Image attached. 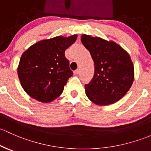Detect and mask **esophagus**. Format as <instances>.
<instances>
[{"mask_svg": "<svg viewBox=\"0 0 151 151\" xmlns=\"http://www.w3.org/2000/svg\"><path fill=\"white\" fill-rule=\"evenodd\" d=\"M79 72H80L79 69H77V70H76L74 71V74H75V75H77V74L79 73Z\"/></svg>", "mask_w": 151, "mask_h": 151, "instance_id": "1", "label": "esophagus"}]
</instances>
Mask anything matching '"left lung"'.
Masks as SVG:
<instances>
[{
    "label": "left lung",
    "instance_id": "1",
    "mask_svg": "<svg viewBox=\"0 0 151 151\" xmlns=\"http://www.w3.org/2000/svg\"><path fill=\"white\" fill-rule=\"evenodd\" d=\"M81 43L89 51L94 63V75L85 85L88 99L98 105H108L121 99L134 81L130 56L114 41L83 34Z\"/></svg>",
    "mask_w": 151,
    "mask_h": 151
}]
</instances>
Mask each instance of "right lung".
<instances>
[{
	"mask_svg": "<svg viewBox=\"0 0 151 151\" xmlns=\"http://www.w3.org/2000/svg\"><path fill=\"white\" fill-rule=\"evenodd\" d=\"M76 38L77 35H73L43 40L23 53L17 68L18 77L29 97L47 103L61 95L73 76L65 52Z\"/></svg>",
	"mask_w": 151,
	"mask_h": 151,
	"instance_id": "right-lung-1",
	"label": "right lung"
}]
</instances>
